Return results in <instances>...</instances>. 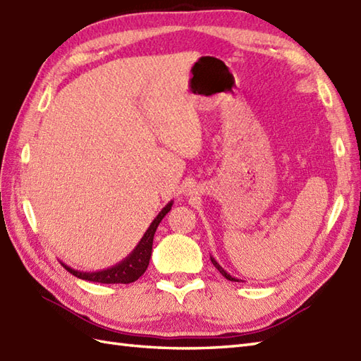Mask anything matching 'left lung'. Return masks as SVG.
Instances as JSON below:
<instances>
[{
  "label": "left lung",
  "instance_id": "obj_1",
  "mask_svg": "<svg viewBox=\"0 0 361 361\" xmlns=\"http://www.w3.org/2000/svg\"><path fill=\"white\" fill-rule=\"evenodd\" d=\"M211 262H212V264H214V266L216 267V269H219V271H220V274H221V275L224 276V279H226V280H231V281H238V279H235V276H232V275H229L228 272H226V271L223 269V267H221V266H220L219 263H216V262H215V258H212V257H211Z\"/></svg>",
  "mask_w": 361,
  "mask_h": 361
}]
</instances>
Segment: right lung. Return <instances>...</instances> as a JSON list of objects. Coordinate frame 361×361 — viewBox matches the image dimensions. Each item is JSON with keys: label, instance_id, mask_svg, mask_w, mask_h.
<instances>
[{"label": "right lung", "instance_id": "obj_1", "mask_svg": "<svg viewBox=\"0 0 361 361\" xmlns=\"http://www.w3.org/2000/svg\"><path fill=\"white\" fill-rule=\"evenodd\" d=\"M172 209V201L169 204H166L163 207V211L157 215V219L150 223L149 229L146 231L145 235L140 240L137 247L132 250V252L126 257L123 262L118 264H115L112 267H107L104 271H98V272H80L71 269L69 266H64L66 271H69L72 275L78 276L81 280H87V281H95V283H103V284H115V283H121V284H128L133 283L138 280L140 276L146 272L147 266H149V259L150 255H152V245H154V235L155 231L158 228V224L164 219V215L169 212Z\"/></svg>", "mask_w": 361, "mask_h": 361}]
</instances>
